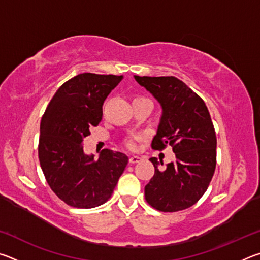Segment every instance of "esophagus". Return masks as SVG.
Wrapping results in <instances>:
<instances>
[{"label":"esophagus","mask_w":260,"mask_h":260,"mask_svg":"<svg viewBox=\"0 0 260 260\" xmlns=\"http://www.w3.org/2000/svg\"><path fill=\"white\" fill-rule=\"evenodd\" d=\"M141 159H142V158L139 156H132V157H129V162L131 164H135V162L141 161Z\"/></svg>","instance_id":"esophagus-1"}]
</instances>
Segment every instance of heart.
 <instances>
[{
    "instance_id": "1",
    "label": "heart",
    "mask_w": 260,
    "mask_h": 260,
    "mask_svg": "<svg viewBox=\"0 0 260 260\" xmlns=\"http://www.w3.org/2000/svg\"><path fill=\"white\" fill-rule=\"evenodd\" d=\"M135 100H148V99H146V98H136ZM142 139H143V135H140V134L127 136V138L124 140V144H125V147L127 149H129V150L134 151L139 147L138 146V142H139V141L142 140Z\"/></svg>"
}]
</instances>
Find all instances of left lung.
<instances>
[{"label":"left lung","instance_id":"obj_1","mask_svg":"<svg viewBox=\"0 0 260 260\" xmlns=\"http://www.w3.org/2000/svg\"><path fill=\"white\" fill-rule=\"evenodd\" d=\"M135 80L155 96L162 116L151 148L171 146L175 160L159 169L144 187L148 204L161 212H177L199 202L217 165V138L204 101L175 77H139ZM162 165V161H160Z\"/></svg>","mask_w":260,"mask_h":260}]
</instances>
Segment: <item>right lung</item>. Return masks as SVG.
<instances>
[{"instance_id":"1","label":"right lung","mask_w":260,"mask_h":260,"mask_svg":"<svg viewBox=\"0 0 260 260\" xmlns=\"http://www.w3.org/2000/svg\"><path fill=\"white\" fill-rule=\"evenodd\" d=\"M121 79L78 74L58 88L42 116L38 148L42 172L56 196L73 208L104 204L128 162L125 153L109 149L95 159L83 153L81 144L102 120L104 101Z\"/></svg>"}]
</instances>
